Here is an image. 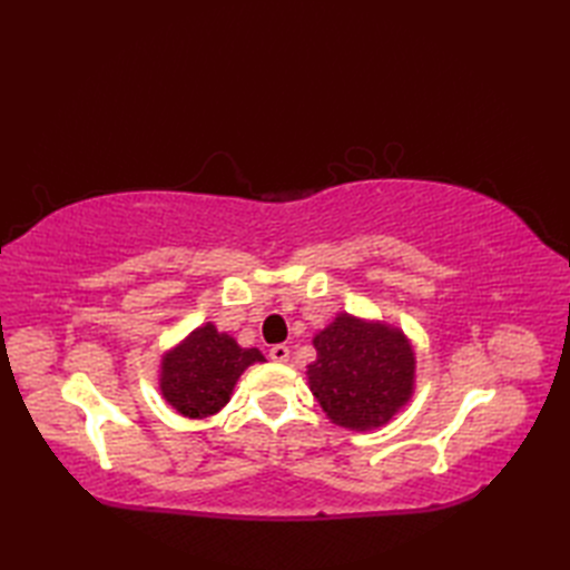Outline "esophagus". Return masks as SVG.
<instances>
[{
	"label": "esophagus",
	"mask_w": 570,
	"mask_h": 570,
	"mask_svg": "<svg viewBox=\"0 0 570 570\" xmlns=\"http://www.w3.org/2000/svg\"><path fill=\"white\" fill-rule=\"evenodd\" d=\"M268 356H271L273 361H278V364H283V361L289 358V347H285V344H273Z\"/></svg>",
	"instance_id": "esophagus-1"
}]
</instances>
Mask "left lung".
<instances>
[{
	"mask_svg": "<svg viewBox=\"0 0 570 570\" xmlns=\"http://www.w3.org/2000/svg\"><path fill=\"white\" fill-rule=\"evenodd\" d=\"M312 342L306 381L331 423L366 433L411 402L416 350L400 325L340 312Z\"/></svg>",
	"mask_w": 570,
	"mask_h": 570,
	"instance_id": "1",
	"label": "left lung"
}]
</instances>
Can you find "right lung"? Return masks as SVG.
<instances>
[{
  "mask_svg": "<svg viewBox=\"0 0 570 570\" xmlns=\"http://www.w3.org/2000/svg\"><path fill=\"white\" fill-rule=\"evenodd\" d=\"M262 361L266 356L256 347H239L209 321L161 354V400L185 419H209L230 402L239 375Z\"/></svg>",
  "mask_w": 570,
  "mask_h": 570,
  "instance_id": "obj_1",
  "label": "right lung"
}]
</instances>
